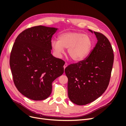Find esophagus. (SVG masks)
Masks as SVG:
<instances>
[{
    "instance_id": "34e87169",
    "label": "esophagus",
    "mask_w": 126,
    "mask_h": 126,
    "mask_svg": "<svg viewBox=\"0 0 126 126\" xmlns=\"http://www.w3.org/2000/svg\"><path fill=\"white\" fill-rule=\"evenodd\" d=\"M67 66H68V64H67V63H64V66H63V68H64V69H65V68H66Z\"/></svg>"
}]
</instances>
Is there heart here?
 Instances as JSON below:
<instances>
[{"label": "heart", "instance_id": "b5f03b06", "mask_svg": "<svg viewBox=\"0 0 126 126\" xmlns=\"http://www.w3.org/2000/svg\"><path fill=\"white\" fill-rule=\"evenodd\" d=\"M51 47L56 55L60 57L68 48V55L75 62H79L88 56L93 48L91 37L79 32H66L61 33L58 40H52Z\"/></svg>", "mask_w": 126, "mask_h": 126}]
</instances>
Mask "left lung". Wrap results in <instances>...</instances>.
I'll list each match as a JSON object with an SVG mask.
<instances>
[{
	"label": "left lung",
	"mask_w": 126,
	"mask_h": 126,
	"mask_svg": "<svg viewBox=\"0 0 126 126\" xmlns=\"http://www.w3.org/2000/svg\"><path fill=\"white\" fill-rule=\"evenodd\" d=\"M88 30L97 38L94 48L85 60L64 69L68 79V97L78 105L89 104L104 94L109 85L113 63V51L108 39L102 33Z\"/></svg>",
	"instance_id": "8db88e82"
}]
</instances>
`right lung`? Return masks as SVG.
Segmentation results:
<instances>
[{
	"label": "right lung",
	"instance_id": "add662e5",
	"mask_svg": "<svg viewBox=\"0 0 126 126\" xmlns=\"http://www.w3.org/2000/svg\"><path fill=\"white\" fill-rule=\"evenodd\" d=\"M58 28L38 26L27 29L15 40L10 66L18 90L33 100L46 99L52 82L63 73L64 62L51 54V40Z\"/></svg>",
	"mask_w": 126,
	"mask_h": 126
}]
</instances>
